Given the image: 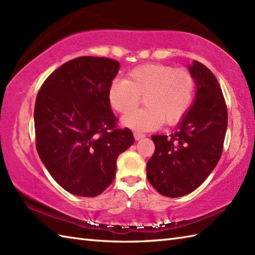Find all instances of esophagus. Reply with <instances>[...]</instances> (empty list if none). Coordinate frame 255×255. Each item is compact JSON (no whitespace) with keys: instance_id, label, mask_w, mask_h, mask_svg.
<instances>
[{"instance_id":"obj_1","label":"esophagus","mask_w":255,"mask_h":255,"mask_svg":"<svg viewBox=\"0 0 255 255\" xmlns=\"http://www.w3.org/2000/svg\"><path fill=\"white\" fill-rule=\"evenodd\" d=\"M133 137H134V139H136V140H140V139L144 138L145 136H144L143 133H140V132H133Z\"/></svg>"}]
</instances>
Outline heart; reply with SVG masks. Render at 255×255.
<instances>
[{"instance_id": "heart-1", "label": "heart", "mask_w": 255, "mask_h": 255, "mask_svg": "<svg viewBox=\"0 0 255 255\" xmlns=\"http://www.w3.org/2000/svg\"><path fill=\"white\" fill-rule=\"evenodd\" d=\"M194 92L195 79L187 70L149 63L132 69L127 80L113 81L107 99L114 111L126 114L143 97L147 106L127 114L122 124L133 130L148 131L163 123L174 125L180 122L192 105Z\"/></svg>"}]
</instances>
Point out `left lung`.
<instances>
[{
    "label": "left lung",
    "mask_w": 255,
    "mask_h": 255,
    "mask_svg": "<svg viewBox=\"0 0 255 255\" xmlns=\"http://www.w3.org/2000/svg\"><path fill=\"white\" fill-rule=\"evenodd\" d=\"M196 97L170 136L153 134L155 150L147 163V177L166 197L195 191L217 165L223 153L228 112L214 73L195 60L188 67Z\"/></svg>",
    "instance_id": "left-lung-1"
}]
</instances>
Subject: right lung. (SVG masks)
<instances>
[{
	"mask_svg": "<svg viewBox=\"0 0 255 255\" xmlns=\"http://www.w3.org/2000/svg\"><path fill=\"white\" fill-rule=\"evenodd\" d=\"M121 63L79 57L46 79L35 103L36 148L59 185L77 196L94 197L111 185L118 155L134 142L119 129L107 92Z\"/></svg>",
	"mask_w": 255,
	"mask_h": 255,
	"instance_id": "1",
	"label": "right lung"
}]
</instances>
